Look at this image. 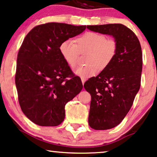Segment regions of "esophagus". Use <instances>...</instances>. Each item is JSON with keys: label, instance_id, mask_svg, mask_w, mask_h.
I'll list each match as a JSON object with an SVG mask.
<instances>
[{"label": "esophagus", "instance_id": "1", "mask_svg": "<svg viewBox=\"0 0 157 157\" xmlns=\"http://www.w3.org/2000/svg\"><path fill=\"white\" fill-rule=\"evenodd\" d=\"M81 81H82V83H83V84H84L85 81H86V79L83 78H81Z\"/></svg>", "mask_w": 157, "mask_h": 157}]
</instances>
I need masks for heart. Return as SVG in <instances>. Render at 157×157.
Masks as SVG:
<instances>
[{
  "label": "heart",
  "mask_w": 157,
  "mask_h": 157,
  "mask_svg": "<svg viewBox=\"0 0 157 157\" xmlns=\"http://www.w3.org/2000/svg\"><path fill=\"white\" fill-rule=\"evenodd\" d=\"M66 39L60 44L59 50L66 63L71 67L76 65L80 53H86V65L78 66L74 71L77 76L86 78L95 75L106 68L117 51V42L114 38H106L104 34L94 31L86 32L76 38Z\"/></svg>",
  "instance_id": "heart-1"
}]
</instances>
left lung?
I'll use <instances>...</instances> for the list:
<instances>
[{
	"label": "left lung",
	"mask_w": 157,
	"mask_h": 157,
	"mask_svg": "<svg viewBox=\"0 0 157 157\" xmlns=\"http://www.w3.org/2000/svg\"><path fill=\"white\" fill-rule=\"evenodd\" d=\"M92 31L113 36L117 51L111 63L83 85L91 94L89 124L106 130L121 123L132 106L141 86L142 51L134 32L120 23L87 25Z\"/></svg>",
	"instance_id": "8db88e82"
}]
</instances>
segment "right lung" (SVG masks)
I'll return each mask as SVG.
<instances>
[{
	"label": "right lung",
	"mask_w": 157,
	"mask_h": 157,
	"mask_svg": "<svg viewBox=\"0 0 157 157\" xmlns=\"http://www.w3.org/2000/svg\"><path fill=\"white\" fill-rule=\"evenodd\" d=\"M86 28L47 23L34 27L23 40L17 57L15 81L21 110L36 124H61L66 103L82 89L81 78L72 72L59 46Z\"/></svg>",
	"instance_id": "add662e5"
}]
</instances>
